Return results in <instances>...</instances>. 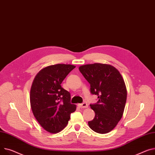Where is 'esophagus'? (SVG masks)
Here are the masks:
<instances>
[{"instance_id":"obj_1","label":"esophagus","mask_w":155,"mask_h":155,"mask_svg":"<svg viewBox=\"0 0 155 155\" xmlns=\"http://www.w3.org/2000/svg\"><path fill=\"white\" fill-rule=\"evenodd\" d=\"M78 106L81 108H87L88 107V104H87L86 102H84V103H82V104H79Z\"/></svg>"}]
</instances>
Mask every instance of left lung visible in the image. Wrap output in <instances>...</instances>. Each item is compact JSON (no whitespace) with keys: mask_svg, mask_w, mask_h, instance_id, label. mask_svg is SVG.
I'll return each mask as SVG.
<instances>
[{"mask_svg":"<svg viewBox=\"0 0 155 155\" xmlns=\"http://www.w3.org/2000/svg\"><path fill=\"white\" fill-rule=\"evenodd\" d=\"M79 70L90 85V92L98 96V101L90 104L95 115L88 121L94 131H111L121 120L124 111L127 91L119 71L110 65L94 64L82 65Z\"/></svg>","mask_w":155,"mask_h":155,"instance_id":"obj_1","label":"left lung"}]
</instances>
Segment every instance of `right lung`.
Wrapping results in <instances>:
<instances>
[{"label":"right lung","mask_w":155,"mask_h":155,"mask_svg":"<svg viewBox=\"0 0 155 155\" xmlns=\"http://www.w3.org/2000/svg\"><path fill=\"white\" fill-rule=\"evenodd\" d=\"M75 66L50 65L35 77L30 89V101L33 114L46 131L57 133L67 125L76 105L70 103V94L61 86V82Z\"/></svg>","instance_id":"obj_1"}]
</instances>
